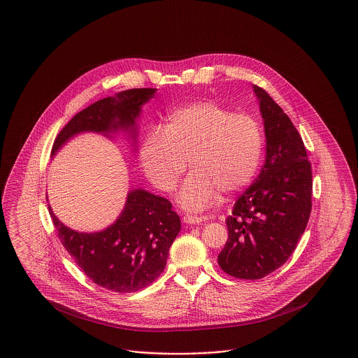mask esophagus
Here are the masks:
<instances>
[{
    "label": "esophagus",
    "instance_id": "1",
    "mask_svg": "<svg viewBox=\"0 0 358 358\" xmlns=\"http://www.w3.org/2000/svg\"><path fill=\"white\" fill-rule=\"evenodd\" d=\"M206 217L203 215H186L183 217V222L192 225V224H201L202 221H205Z\"/></svg>",
    "mask_w": 358,
    "mask_h": 358
}]
</instances>
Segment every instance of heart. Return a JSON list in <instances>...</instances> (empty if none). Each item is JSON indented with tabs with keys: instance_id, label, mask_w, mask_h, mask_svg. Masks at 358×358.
Returning a JSON list of instances; mask_svg holds the SVG:
<instances>
[{
	"instance_id": "1",
	"label": "heart",
	"mask_w": 358,
	"mask_h": 358,
	"mask_svg": "<svg viewBox=\"0 0 358 358\" xmlns=\"http://www.w3.org/2000/svg\"><path fill=\"white\" fill-rule=\"evenodd\" d=\"M263 153L262 127L250 114L210 101L172 110L162 131L146 134L140 160L159 190H173L187 168L191 172L178 194L186 210H203L218 192L232 195L255 176Z\"/></svg>"
}]
</instances>
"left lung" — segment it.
I'll return each mask as SVG.
<instances>
[{
    "instance_id": "1",
    "label": "left lung",
    "mask_w": 358,
    "mask_h": 358,
    "mask_svg": "<svg viewBox=\"0 0 358 358\" xmlns=\"http://www.w3.org/2000/svg\"><path fill=\"white\" fill-rule=\"evenodd\" d=\"M264 123L266 160L225 222L220 267L241 280H261L287 261L312 208V169L304 143L282 108L254 85Z\"/></svg>"
}]
</instances>
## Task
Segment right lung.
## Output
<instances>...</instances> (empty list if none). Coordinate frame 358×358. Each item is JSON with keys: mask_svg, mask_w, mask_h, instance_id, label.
I'll use <instances>...</instances> for the list:
<instances>
[{"mask_svg": "<svg viewBox=\"0 0 358 358\" xmlns=\"http://www.w3.org/2000/svg\"><path fill=\"white\" fill-rule=\"evenodd\" d=\"M155 88H134L104 97L76 114L57 136L51 156L76 134L123 130L137 141V120ZM65 250L96 285L131 293L150 285L167 264L169 247L180 231L171 202L149 191L131 190L118 220L104 231L83 234L64 225L48 206Z\"/></svg>", "mask_w": 358, "mask_h": 358, "instance_id": "1", "label": "right lung"}]
</instances>
